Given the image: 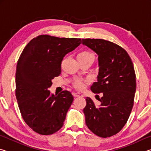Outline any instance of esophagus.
I'll list each match as a JSON object with an SVG mask.
<instances>
[{
  "mask_svg": "<svg viewBox=\"0 0 151 151\" xmlns=\"http://www.w3.org/2000/svg\"><path fill=\"white\" fill-rule=\"evenodd\" d=\"M73 96L75 97H79V96H83V94L79 93V92H73Z\"/></svg>",
  "mask_w": 151,
  "mask_h": 151,
  "instance_id": "34e87169",
  "label": "esophagus"
}]
</instances>
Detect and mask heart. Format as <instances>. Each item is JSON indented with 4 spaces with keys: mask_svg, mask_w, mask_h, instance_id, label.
<instances>
[{
    "mask_svg": "<svg viewBox=\"0 0 151 151\" xmlns=\"http://www.w3.org/2000/svg\"><path fill=\"white\" fill-rule=\"evenodd\" d=\"M77 59L78 61H84L88 60H94V55H93V53L89 52V51L84 50L78 53L77 55ZM75 85L76 86V87L81 88L83 87V83L81 81H76L75 82Z\"/></svg>",
    "mask_w": 151,
    "mask_h": 151,
    "instance_id": "b5f03b06",
    "label": "heart"
}]
</instances>
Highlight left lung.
<instances>
[{
    "instance_id": "1",
    "label": "left lung",
    "mask_w": 151,
    "mask_h": 151,
    "mask_svg": "<svg viewBox=\"0 0 151 151\" xmlns=\"http://www.w3.org/2000/svg\"><path fill=\"white\" fill-rule=\"evenodd\" d=\"M82 40L98 55L99 75L91 89L94 93H103L99 106L86 97L83 109L86 124L97 136L110 137L123 128L133 106L136 91L133 64L127 51L113 42L104 39Z\"/></svg>"
}]
</instances>
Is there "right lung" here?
Segmentation results:
<instances>
[{
    "mask_svg": "<svg viewBox=\"0 0 151 151\" xmlns=\"http://www.w3.org/2000/svg\"><path fill=\"white\" fill-rule=\"evenodd\" d=\"M81 39L40 35L28 43L18 60L16 97L24 122L43 135L52 134L63 126L73 101L70 92L58 94L48 90L59 76L65 56L78 47Z\"/></svg>",
    "mask_w": 151,
    "mask_h": 151,
    "instance_id": "add662e5",
    "label": "right lung"
}]
</instances>
